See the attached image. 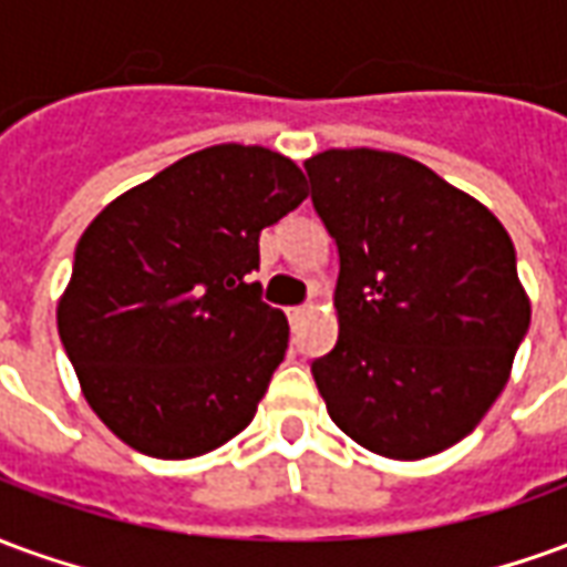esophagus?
Returning <instances> with one entry per match:
<instances>
[{"label": "esophagus", "instance_id": "esophagus-1", "mask_svg": "<svg viewBox=\"0 0 567 567\" xmlns=\"http://www.w3.org/2000/svg\"><path fill=\"white\" fill-rule=\"evenodd\" d=\"M309 312H312V303H303V307H291V309H288V321H291V328H297V324H303Z\"/></svg>", "mask_w": 567, "mask_h": 567}]
</instances>
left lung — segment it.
Wrapping results in <instances>:
<instances>
[{"instance_id": "1", "label": "left lung", "mask_w": 567, "mask_h": 567, "mask_svg": "<svg viewBox=\"0 0 567 567\" xmlns=\"http://www.w3.org/2000/svg\"><path fill=\"white\" fill-rule=\"evenodd\" d=\"M303 166L340 255V337L312 361L328 413L385 458L450 450L495 404L528 333L511 236L404 154L331 148Z\"/></svg>"}]
</instances>
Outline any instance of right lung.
I'll return each instance as SVG.
<instances>
[{"label":"right lung","instance_id":"obj_1","mask_svg":"<svg viewBox=\"0 0 567 567\" xmlns=\"http://www.w3.org/2000/svg\"><path fill=\"white\" fill-rule=\"evenodd\" d=\"M295 161L212 145L109 203L75 246L56 328L93 413L133 450L194 458L255 419L288 349L251 272L307 199Z\"/></svg>","mask_w":567,"mask_h":567}]
</instances>
